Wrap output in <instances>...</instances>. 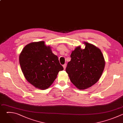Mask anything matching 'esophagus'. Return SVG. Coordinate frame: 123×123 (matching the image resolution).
<instances>
[{"label":"esophagus","mask_w":123,"mask_h":123,"mask_svg":"<svg viewBox=\"0 0 123 123\" xmlns=\"http://www.w3.org/2000/svg\"><path fill=\"white\" fill-rule=\"evenodd\" d=\"M63 67H64V69H65V68H66V64H65L64 65H63Z\"/></svg>","instance_id":"esophagus-1"}]
</instances>
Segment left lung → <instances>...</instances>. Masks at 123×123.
<instances>
[{
	"label": "left lung",
	"instance_id": "1",
	"mask_svg": "<svg viewBox=\"0 0 123 123\" xmlns=\"http://www.w3.org/2000/svg\"><path fill=\"white\" fill-rule=\"evenodd\" d=\"M85 48L77 47L72 51L71 60L66 71L72 83L78 89L85 90L95 84L102 74L105 61L99 49L87 42Z\"/></svg>",
	"mask_w": 123,
	"mask_h": 123
}]
</instances>
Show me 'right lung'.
<instances>
[{
    "mask_svg": "<svg viewBox=\"0 0 123 123\" xmlns=\"http://www.w3.org/2000/svg\"><path fill=\"white\" fill-rule=\"evenodd\" d=\"M19 64L26 80L41 90L48 88L64 69L58 57L44 41L27 45L19 55Z\"/></svg>",
    "mask_w": 123,
    "mask_h": 123,
    "instance_id": "1",
    "label": "right lung"
}]
</instances>
